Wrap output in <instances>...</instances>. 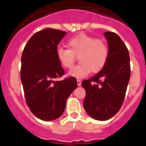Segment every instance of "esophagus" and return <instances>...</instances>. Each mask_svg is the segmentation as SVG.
<instances>
[{
	"label": "esophagus",
	"instance_id": "1",
	"mask_svg": "<svg viewBox=\"0 0 146 146\" xmlns=\"http://www.w3.org/2000/svg\"><path fill=\"white\" fill-rule=\"evenodd\" d=\"M76 82H77V85L80 86H81V84H82V82H81L80 80H76Z\"/></svg>",
	"mask_w": 146,
	"mask_h": 146
}]
</instances>
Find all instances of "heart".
I'll list each match as a JSON object with an SVG mask.
<instances>
[{
    "label": "heart",
    "mask_w": 146,
    "mask_h": 146,
    "mask_svg": "<svg viewBox=\"0 0 146 146\" xmlns=\"http://www.w3.org/2000/svg\"><path fill=\"white\" fill-rule=\"evenodd\" d=\"M69 49L58 48L56 57L60 65L70 69L74 64L76 56H79L80 64L74 66L69 75L83 78L90 73L102 70L109 58V47L104 41L84 33L79 34L67 41Z\"/></svg>",
    "instance_id": "obj_1"
}]
</instances>
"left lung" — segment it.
Segmentation results:
<instances>
[{
	"label": "left lung",
	"instance_id": "left-lung-1",
	"mask_svg": "<svg viewBox=\"0 0 146 146\" xmlns=\"http://www.w3.org/2000/svg\"><path fill=\"white\" fill-rule=\"evenodd\" d=\"M109 58L102 70L82 82L86 90L83 107L94 119L105 121L116 114L122 106L130 78L129 51L117 34L106 32Z\"/></svg>",
	"mask_w": 146,
	"mask_h": 146
}]
</instances>
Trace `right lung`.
Instances as JSON below:
<instances>
[{
  "mask_svg": "<svg viewBox=\"0 0 146 146\" xmlns=\"http://www.w3.org/2000/svg\"><path fill=\"white\" fill-rule=\"evenodd\" d=\"M65 35V31L51 28L38 31L29 40L21 56V80L27 104L33 115L43 121L58 119L77 87L75 77L54 80L64 74L56 50Z\"/></svg>",
  "mask_w": 146,
  "mask_h": 146,
  "instance_id": "1",
  "label": "right lung"
}]
</instances>
